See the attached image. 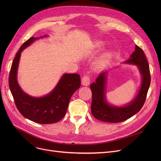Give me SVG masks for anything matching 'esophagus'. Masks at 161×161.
I'll return each mask as SVG.
<instances>
[{
    "label": "esophagus",
    "mask_w": 161,
    "mask_h": 161,
    "mask_svg": "<svg viewBox=\"0 0 161 161\" xmlns=\"http://www.w3.org/2000/svg\"><path fill=\"white\" fill-rule=\"evenodd\" d=\"M81 83H82L83 86H89V83H90V77H89V76L88 75H84L83 77L82 78Z\"/></svg>",
    "instance_id": "34e87169"
}]
</instances>
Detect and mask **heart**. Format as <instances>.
Instances as JSON below:
<instances>
[{"mask_svg": "<svg viewBox=\"0 0 161 161\" xmlns=\"http://www.w3.org/2000/svg\"><path fill=\"white\" fill-rule=\"evenodd\" d=\"M109 55H106L105 57H104V58H105V59H108V57H109Z\"/></svg>", "mask_w": 161, "mask_h": 161, "instance_id": "heart-1", "label": "heart"}]
</instances>
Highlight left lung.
Returning a JSON list of instances; mask_svg holds the SVG:
<instances>
[{
	"label": "left lung",
	"instance_id": "left-lung-1",
	"mask_svg": "<svg viewBox=\"0 0 161 161\" xmlns=\"http://www.w3.org/2000/svg\"><path fill=\"white\" fill-rule=\"evenodd\" d=\"M125 63L136 64L142 76L141 87L138 93L132 102L123 107L109 105L106 100V75L107 72H102L91 84L92 91L91 113L96 119L108 123H120L129 119L138 113L145 103L147 91L151 83L149 66L143 51L137 45L135 51Z\"/></svg>",
	"mask_w": 161,
	"mask_h": 161
}]
</instances>
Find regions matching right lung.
Here are the masks:
<instances>
[{
  "instance_id": "obj_1",
  "label": "right lung",
  "mask_w": 161,
  "mask_h": 161,
  "mask_svg": "<svg viewBox=\"0 0 161 161\" xmlns=\"http://www.w3.org/2000/svg\"><path fill=\"white\" fill-rule=\"evenodd\" d=\"M38 38L32 36L22 44L12 62L8 82L15 106L23 116L37 123H55L64 117L71 97L80 87V75L64 74L53 90L43 97H33L23 92L17 80L21 53Z\"/></svg>"
}]
</instances>
